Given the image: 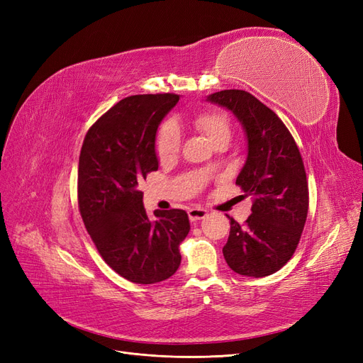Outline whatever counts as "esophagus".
<instances>
[{
  "mask_svg": "<svg viewBox=\"0 0 363 363\" xmlns=\"http://www.w3.org/2000/svg\"><path fill=\"white\" fill-rule=\"evenodd\" d=\"M206 209L203 208H190L189 209V218L191 221H197V220H202L206 217Z\"/></svg>",
  "mask_w": 363,
  "mask_h": 363,
  "instance_id": "esophagus-1",
  "label": "esophagus"
}]
</instances>
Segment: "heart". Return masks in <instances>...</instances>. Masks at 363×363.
Wrapping results in <instances>:
<instances>
[{"instance_id": "obj_1", "label": "heart", "mask_w": 363, "mask_h": 363, "mask_svg": "<svg viewBox=\"0 0 363 363\" xmlns=\"http://www.w3.org/2000/svg\"><path fill=\"white\" fill-rule=\"evenodd\" d=\"M196 130L203 134L214 146L228 143L232 135V123L229 116L218 108H206L196 111L191 118ZM181 147V135L178 126L173 122H162L155 134L154 149L161 162H167L178 155Z\"/></svg>"}]
</instances>
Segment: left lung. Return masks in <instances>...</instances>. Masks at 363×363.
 I'll return each instance as SVG.
<instances>
[{"mask_svg": "<svg viewBox=\"0 0 363 363\" xmlns=\"http://www.w3.org/2000/svg\"><path fill=\"white\" fill-rule=\"evenodd\" d=\"M208 101L237 116L249 143L235 184L253 197L252 214L244 225L229 217L223 256L238 274H273L292 258L308 217L309 189L300 150L279 116L252 93L221 90Z\"/></svg>", "mask_w": 363, "mask_h": 363, "instance_id": "1", "label": "left lung"}]
</instances>
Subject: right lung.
Here are the masks:
<instances>
[{
    "mask_svg": "<svg viewBox=\"0 0 363 363\" xmlns=\"http://www.w3.org/2000/svg\"><path fill=\"white\" fill-rule=\"evenodd\" d=\"M178 101L174 93L128 96L89 128L81 147V218L102 259L134 284H157L177 273L179 244L190 232L182 209L155 211L150 220L138 190L158 170L155 134Z\"/></svg>",
    "mask_w": 363,
    "mask_h": 363,
    "instance_id": "obj_1",
    "label": "right lung"
}]
</instances>
